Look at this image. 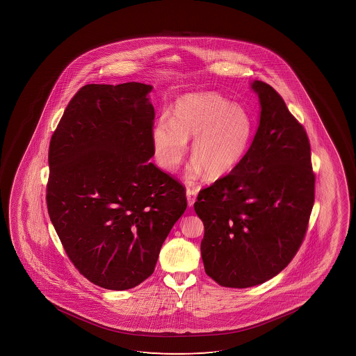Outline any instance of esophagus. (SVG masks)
Returning <instances> with one entry per match:
<instances>
[{"mask_svg": "<svg viewBox=\"0 0 356 356\" xmlns=\"http://www.w3.org/2000/svg\"><path fill=\"white\" fill-rule=\"evenodd\" d=\"M186 197H187V202H188V207H192L195 204V198H197V192L193 188H187L186 191Z\"/></svg>", "mask_w": 356, "mask_h": 356, "instance_id": "34e87169", "label": "esophagus"}]
</instances>
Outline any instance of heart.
<instances>
[{"instance_id":"obj_1","label":"heart","mask_w":356,"mask_h":356,"mask_svg":"<svg viewBox=\"0 0 356 356\" xmlns=\"http://www.w3.org/2000/svg\"><path fill=\"white\" fill-rule=\"evenodd\" d=\"M253 119L243 107L214 92L188 93L177 99L172 117H163L153 129L158 161L169 170L180 165L187 141L195 137L190 179L205 171L209 179L229 174L243 159L253 136Z\"/></svg>"}]
</instances>
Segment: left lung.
Wrapping results in <instances>:
<instances>
[{
	"instance_id": "1",
	"label": "left lung",
	"mask_w": 356,
	"mask_h": 356,
	"mask_svg": "<svg viewBox=\"0 0 356 356\" xmlns=\"http://www.w3.org/2000/svg\"><path fill=\"white\" fill-rule=\"evenodd\" d=\"M252 88L261 107L253 142L195 203L205 273L222 287H253L281 273L302 245L315 200L305 129L268 83Z\"/></svg>"
}]
</instances>
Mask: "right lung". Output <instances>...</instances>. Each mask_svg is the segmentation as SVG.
Returning <instances> with one entry per match:
<instances>
[{
  "instance_id": "1",
  "label": "right lung",
  "mask_w": 356,
  "mask_h": 356,
  "mask_svg": "<svg viewBox=\"0 0 356 356\" xmlns=\"http://www.w3.org/2000/svg\"><path fill=\"white\" fill-rule=\"evenodd\" d=\"M151 91L141 83L85 85L49 142V219L79 273L112 291L151 276L187 208L185 186L148 161Z\"/></svg>"
}]
</instances>
